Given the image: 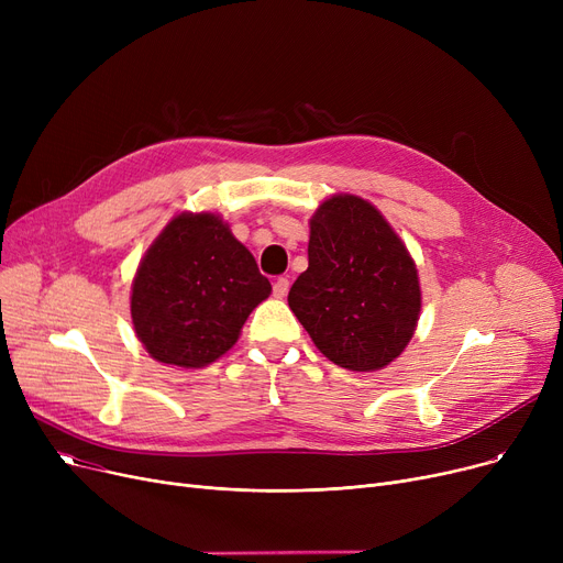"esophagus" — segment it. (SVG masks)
Instances as JSON below:
<instances>
[{
  "label": "esophagus",
  "instance_id": "34e87169",
  "mask_svg": "<svg viewBox=\"0 0 563 563\" xmlns=\"http://www.w3.org/2000/svg\"><path fill=\"white\" fill-rule=\"evenodd\" d=\"M287 291H289V280H287V278H278V280L274 283V297H276V299H285Z\"/></svg>",
  "mask_w": 563,
  "mask_h": 563
}]
</instances>
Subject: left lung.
Returning <instances> with one entry per match:
<instances>
[{"instance_id":"1","label":"left lung","mask_w":563,"mask_h":563,"mask_svg":"<svg viewBox=\"0 0 563 563\" xmlns=\"http://www.w3.org/2000/svg\"><path fill=\"white\" fill-rule=\"evenodd\" d=\"M287 301L331 363L376 372L399 358L416 335L422 310L418 264L369 200L335 194L310 219L308 269Z\"/></svg>"}]
</instances>
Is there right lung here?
Segmentation results:
<instances>
[{"mask_svg": "<svg viewBox=\"0 0 563 563\" xmlns=\"http://www.w3.org/2000/svg\"><path fill=\"white\" fill-rule=\"evenodd\" d=\"M269 294L272 283L221 214L180 212L136 266L134 333L157 363L200 369L236 344Z\"/></svg>", "mask_w": 563, "mask_h": 563, "instance_id": "add662e5", "label": "right lung"}]
</instances>
